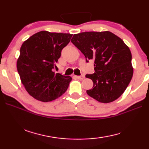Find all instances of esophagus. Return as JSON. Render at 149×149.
Listing matches in <instances>:
<instances>
[{
  "label": "esophagus",
  "instance_id": "34e87169",
  "mask_svg": "<svg viewBox=\"0 0 149 149\" xmlns=\"http://www.w3.org/2000/svg\"><path fill=\"white\" fill-rule=\"evenodd\" d=\"M76 77L77 79H81V80H82V79H85V75H77V76H75Z\"/></svg>",
  "mask_w": 149,
  "mask_h": 149
}]
</instances>
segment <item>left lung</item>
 Returning <instances> with one entry per match:
<instances>
[{
	"instance_id": "1",
	"label": "left lung",
	"mask_w": 149,
	"mask_h": 149,
	"mask_svg": "<svg viewBox=\"0 0 149 149\" xmlns=\"http://www.w3.org/2000/svg\"><path fill=\"white\" fill-rule=\"evenodd\" d=\"M71 42L84 54L87 62L94 60L95 73L85 75L93 82L92 89L87 90L88 95L102 103L118 99L133 74L129 47L110 31L79 33L74 35Z\"/></svg>"
}]
</instances>
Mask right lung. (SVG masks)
I'll return each instance as SVG.
<instances>
[{"label":"right lung","mask_w":149,"mask_h":149,"mask_svg":"<svg viewBox=\"0 0 149 149\" xmlns=\"http://www.w3.org/2000/svg\"><path fill=\"white\" fill-rule=\"evenodd\" d=\"M72 35L42 31L22 44L17 70L25 89L34 99L49 102L66 91L72 77L55 74L53 70Z\"/></svg>","instance_id":"1"}]
</instances>
